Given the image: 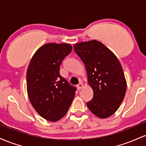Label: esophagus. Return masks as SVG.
<instances>
[{
    "label": "esophagus",
    "mask_w": 146,
    "mask_h": 146,
    "mask_svg": "<svg viewBox=\"0 0 146 146\" xmlns=\"http://www.w3.org/2000/svg\"><path fill=\"white\" fill-rule=\"evenodd\" d=\"M82 87H83V84L82 83H79L78 84V86H77V88H78V90L82 89Z\"/></svg>",
    "instance_id": "obj_1"
}]
</instances>
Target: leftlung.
Here are the masks:
<instances>
[{"instance_id":"left-lung-1","label":"left lung","mask_w":146,"mask_h":146,"mask_svg":"<svg viewBox=\"0 0 146 146\" xmlns=\"http://www.w3.org/2000/svg\"><path fill=\"white\" fill-rule=\"evenodd\" d=\"M84 64L88 84L93 90V98L86 105L92 113L104 119L119 108L126 91V80L122 66L115 54L95 40L73 46Z\"/></svg>"}]
</instances>
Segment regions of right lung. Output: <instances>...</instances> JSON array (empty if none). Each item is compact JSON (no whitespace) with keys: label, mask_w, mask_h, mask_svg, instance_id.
<instances>
[{"label":"right lung","mask_w":146,"mask_h":146,"mask_svg":"<svg viewBox=\"0 0 146 146\" xmlns=\"http://www.w3.org/2000/svg\"><path fill=\"white\" fill-rule=\"evenodd\" d=\"M66 43H48L34 53L27 72V88L31 105L42 117L57 121L66 115L76 88L60 75L62 61L71 52Z\"/></svg>","instance_id":"1"}]
</instances>
